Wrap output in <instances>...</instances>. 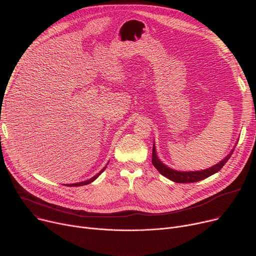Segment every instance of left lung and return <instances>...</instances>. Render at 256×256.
<instances>
[{
    "label": "left lung",
    "mask_w": 256,
    "mask_h": 256,
    "mask_svg": "<svg viewBox=\"0 0 256 256\" xmlns=\"http://www.w3.org/2000/svg\"><path fill=\"white\" fill-rule=\"evenodd\" d=\"M234 150V148L230 152V154L224 156V158L220 161L218 164H215L212 167H209L204 170H198V171H178V170H174L168 166H166L156 156V146L154 142L152 144V163L154 167L158 170L163 176H165L166 178L174 182H178V184H188V182H200L209 176L213 175L214 173L218 172L224 164L228 161L230 158V156Z\"/></svg>",
    "instance_id": "8db88e82"
}]
</instances>
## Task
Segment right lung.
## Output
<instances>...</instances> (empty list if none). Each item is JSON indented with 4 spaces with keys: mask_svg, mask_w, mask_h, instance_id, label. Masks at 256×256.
Here are the masks:
<instances>
[{
    "mask_svg": "<svg viewBox=\"0 0 256 256\" xmlns=\"http://www.w3.org/2000/svg\"><path fill=\"white\" fill-rule=\"evenodd\" d=\"M106 168V167H104L100 172H98L96 175H94L93 178H91L90 180H85V182H76V184H66V186H86V184H91L92 182H94L98 176H100L104 171V169Z\"/></svg>",
    "mask_w": 256,
    "mask_h": 256,
    "instance_id": "obj_1",
    "label": "right lung"
}]
</instances>
